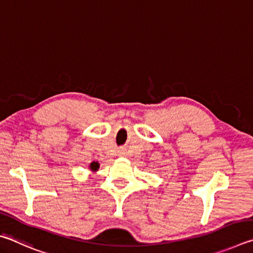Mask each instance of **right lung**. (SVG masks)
Segmentation results:
<instances>
[{
    "label": "right lung",
    "instance_id": "1",
    "mask_svg": "<svg viewBox=\"0 0 253 253\" xmlns=\"http://www.w3.org/2000/svg\"><path fill=\"white\" fill-rule=\"evenodd\" d=\"M98 169H99V163L92 162L91 164H90V169H91V170H97Z\"/></svg>",
    "mask_w": 253,
    "mask_h": 253
}]
</instances>
